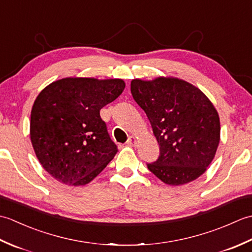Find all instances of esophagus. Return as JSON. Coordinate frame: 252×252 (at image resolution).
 I'll return each mask as SVG.
<instances>
[{
  "instance_id": "esophagus-1",
  "label": "esophagus",
  "mask_w": 252,
  "mask_h": 252,
  "mask_svg": "<svg viewBox=\"0 0 252 252\" xmlns=\"http://www.w3.org/2000/svg\"><path fill=\"white\" fill-rule=\"evenodd\" d=\"M136 142H137V140H136V137L135 136H130L129 137V140H127V145H130V146H133V145H135L136 144Z\"/></svg>"
}]
</instances>
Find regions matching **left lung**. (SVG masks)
Segmentation results:
<instances>
[{
	"instance_id": "obj_1",
	"label": "left lung",
	"mask_w": 252,
	"mask_h": 252,
	"mask_svg": "<svg viewBox=\"0 0 252 252\" xmlns=\"http://www.w3.org/2000/svg\"><path fill=\"white\" fill-rule=\"evenodd\" d=\"M131 93L145 111L160 147L147 167L163 183L179 186L206 172L220 143V118L195 85L173 77L134 79Z\"/></svg>"
}]
</instances>
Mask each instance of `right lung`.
<instances>
[{
  "instance_id": "1",
  "label": "right lung",
  "mask_w": 252,
  "mask_h": 252,
  "mask_svg": "<svg viewBox=\"0 0 252 252\" xmlns=\"http://www.w3.org/2000/svg\"><path fill=\"white\" fill-rule=\"evenodd\" d=\"M125 88L121 79L63 78L41 91L31 109L30 138L47 173L80 186L106 168L118 148L99 110Z\"/></svg>"
}]
</instances>
